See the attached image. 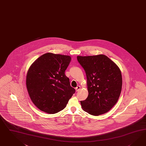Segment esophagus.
Listing matches in <instances>:
<instances>
[{"instance_id": "esophagus-1", "label": "esophagus", "mask_w": 146, "mask_h": 146, "mask_svg": "<svg viewBox=\"0 0 146 146\" xmlns=\"http://www.w3.org/2000/svg\"><path fill=\"white\" fill-rule=\"evenodd\" d=\"M80 89H81V87L80 86H77V87H76V88H75V90L76 91H79L80 90Z\"/></svg>"}]
</instances>
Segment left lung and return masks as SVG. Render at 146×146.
Segmentation results:
<instances>
[{
    "label": "left lung",
    "instance_id": "1",
    "mask_svg": "<svg viewBox=\"0 0 146 146\" xmlns=\"http://www.w3.org/2000/svg\"><path fill=\"white\" fill-rule=\"evenodd\" d=\"M87 76L89 95L81 101L82 108L88 113L98 116L110 110L121 92V72L115 63L104 55L77 56Z\"/></svg>",
    "mask_w": 146,
    "mask_h": 146
}]
</instances>
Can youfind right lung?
<instances>
[{
  "instance_id": "right-lung-1",
  "label": "right lung",
  "mask_w": 146,
  "mask_h": 146,
  "mask_svg": "<svg viewBox=\"0 0 146 146\" xmlns=\"http://www.w3.org/2000/svg\"><path fill=\"white\" fill-rule=\"evenodd\" d=\"M70 56L46 53L33 63L27 73L26 85L32 102L40 110L55 114L63 110L75 93L65 74Z\"/></svg>"
}]
</instances>
